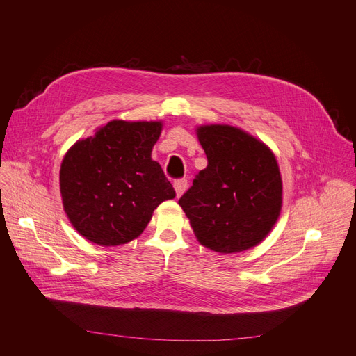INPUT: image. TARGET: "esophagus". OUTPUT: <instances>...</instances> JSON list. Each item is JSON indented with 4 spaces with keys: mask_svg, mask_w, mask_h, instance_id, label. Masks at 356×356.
<instances>
[{
    "mask_svg": "<svg viewBox=\"0 0 356 356\" xmlns=\"http://www.w3.org/2000/svg\"><path fill=\"white\" fill-rule=\"evenodd\" d=\"M187 187H188L187 179H178V181L174 182V188H175V191H177V196H178V197H181L182 195H184Z\"/></svg>",
    "mask_w": 356,
    "mask_h": 356,
    "instance_id": "1",
    "label": "esophagus"
}]
</instances>
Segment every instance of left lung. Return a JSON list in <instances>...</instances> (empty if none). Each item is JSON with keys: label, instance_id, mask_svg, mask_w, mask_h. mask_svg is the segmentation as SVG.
I'll return each instance as SVG.
<instances>
[{"label": "left lung", "instance_id": "obj_1", "mask_svg": "<svg viewBox=\"0 0 356 356\" xmlns=\"http://www.w3.org/2000/svg\"><path fill=\"white\" fill-rule=\"evenodd\" d=\"M197 139L208 157L179 199L200 245L220 254L248 251L272 232L282 209V178L273 152L230 124H203Z\"/></svg>", "mask_w": 356, "mask_h": 356}]
</instances>
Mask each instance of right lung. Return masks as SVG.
Returning <instances> with one entry per match:
<instances>
[{
	"label": "right lung",
	"instance_id": "right-lung-1",
	"mask_svg": "<svg viewBox=\"0 0 356 356\" xmlns=\"http://www.w3.org/2000/svg\"><path fill=\"white\" fill-rule=\"evenodd\" d=\"M163 122L111 120L79 139L59 172L60 196L72 227L101 246L136 239L175 190L152 159Z\"/></svg>",
	"mask_w": 356,
	"mask_h": 356
}]
</instances>
